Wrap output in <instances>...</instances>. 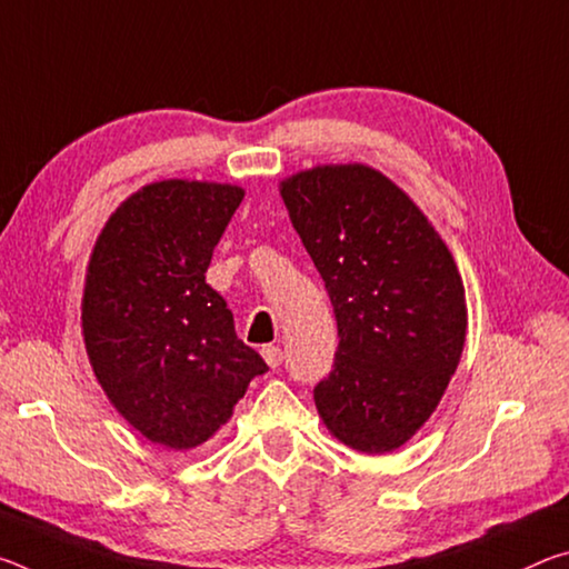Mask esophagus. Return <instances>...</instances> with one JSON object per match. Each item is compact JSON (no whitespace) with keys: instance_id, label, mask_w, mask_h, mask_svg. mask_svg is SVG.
<instances>
[{"instance_id":"esophagus-1","label":"esophagus","mask_w":569,"mask_h":569,"mask_svg":"<svg viewBox=\"0 0 569 569\" xmlns=\"http://www.w3.org/2000/svg\"><path fill=\"white\" fill-rule=\"evenodd\" d=\"M263 359H266V363L271 366V369H276V366H281L283 363V351H281V346H263Z\"/></svg>"}]
</instances>
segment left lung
Masks as SVG:
<instances>
[{"mask_svg":"<svg viewBox=\"0 0 569 569\" xmlns=\"http://www.w3.org/2000/svg\"><path fill=\"white\" fill-rule=\"evenodd\" d=\"M281 196L339 326L316 409L346 447L399 449L437 409L465 349L455 258L407 192L369 166L296 172Z\"/></svg>","mask_w":569,"mask_h":569,"instance_id":"1","label":"left lung"}]
</instances>
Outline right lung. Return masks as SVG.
I'll list each match as a JSON object with an SVG mask.
<instances>
[{
    "instance_id": "obj_1",
    "label": "right lung",
    "mask_w": 569,
    "mask_h": 569,
    "mask_svg": "<svg viewBox=\"0 0 569 569\" xmlns=\"http://www.w3.org/2000/svg\"><path fill=\"white\" fill-rule=\"evenodd\" d=\"M243 196L228 182H150L114 210L90 256L82 336L94 377L142 437L176 451L213 437L268 371L206 283Z\"/></svg>"
}]
</instances>
